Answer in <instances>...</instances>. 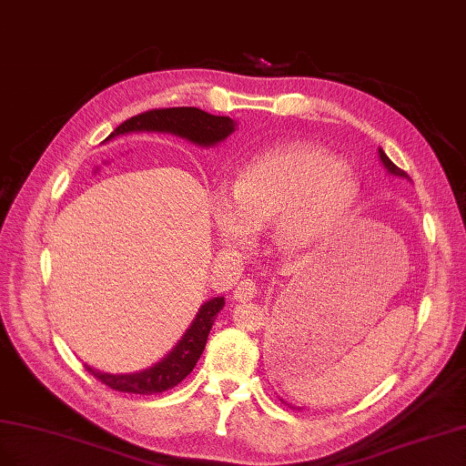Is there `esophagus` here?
Returning a JSON list of instances; mask_svg holds the SVG:
<instances>
[{
  "label": "esophagus",
  "instance_id": "obj_1",
  "mask_svg": "<svg viewBox=\"0 0 466 466\" xmlns=\"http://www.w3.org/2000/svg\"><path fill=\"white\" fill-rule=\"evenodd\" d=\"M232 295L238 302H248L258 295V287L254 281H251V279H242V281L238 283V287L234 289Z\"/></svg>",
  "mask_w": 466,
  "mask_h": 466
}]
</instances>
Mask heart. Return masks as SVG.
Instances as JSON below:
<instances>
[{"mask_svg":"<svg viewBox=\"0 0 466 466\" xmlns=\"http://www.w3.org/2000/svg\"><path fill=\"white\" fill-rule=\"evenodd\" d=\"M357 198L359 185L334 152L290 142L251 159L230 195H212L210 217L230 248L246 246L256 230L273 226L283 249H304L334 230Z\"/></svg>","mask_w":466,"mask_h":466,"instance_id":"obj_1","label":"heart"}]
</instances>
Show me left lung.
<instances>
[{"label": "left lung", "instance_id": "1", "mask_svg": "<svg viewBox=\"0 0 466 466\" xmlns=\"http://www.w3.org/2000/svg\"><path fill=\"white\" fill-rule=\"evenodd\" d=\"M379 157H380V164L387 167V171L390 176H396V177H406L408 179V174L404 169H400L398 166H394L392 162H390V157L382 152V148H379ZM287 404V402H285ZM287 406H290V404H287Z\"/></svg>", "mask_w": 466, "mask_h": 466}]
</instances>
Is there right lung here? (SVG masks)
<instances>
[{
	"label": "right lung",
	"instance_id": "1",
	"mask_svg": "<svg viewBox=\"0 0 466 466\" xmlns=\"http://www.w3.org/2000/svg\"><path fill=\"white\" fill-rule=\"evenodd\" d=\"M138 130H156V132H171L197 146H215L228 138L236 130V123L230 116H217L197 107H169V109H152L130 116L121 127H116L105 140H111L118 135ZM224 307V297H215L207 300L197 312V318L189 329L185 331L179 343L171 350L162 361L150 369H144L140 373L132 375H111L86 365L89 373L107 384L109 389L130 394H157L177 387L195 369L198 357L203 355L208 331L215 324V316Z\"/></svg>",
	"mask_w": 466,
	"mask_h": 466
}]
</instances>
